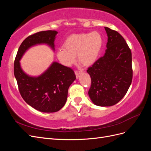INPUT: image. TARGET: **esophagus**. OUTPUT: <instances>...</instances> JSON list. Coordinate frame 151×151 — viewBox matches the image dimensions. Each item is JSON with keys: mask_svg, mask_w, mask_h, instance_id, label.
I'll return each mask as SVG.
<instances>
[{"mask_svg": "<svg viewBox=\"0 0 151 151\" xmlns=\"http://www.w3.org/2000/svg\"><path fill=\"white\" fill-rule=\"evenodd\" d=\"M81 73V70H76L75 71V74H76V76L77 77V78H78L79 76V74Z\"/></svg>", "mask_w": 151, "mask_h": 151, "instance_id": "1", "label": "esophagus"}]
</instances>
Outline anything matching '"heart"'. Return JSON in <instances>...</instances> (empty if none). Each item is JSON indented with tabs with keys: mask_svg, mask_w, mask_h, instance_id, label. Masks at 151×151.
<instances>
[{
	"mask_svg": "<svg viewBox=\"0 0 151 151\" xmlns=\"http://www.w3.org/2000/svg\"><path fill=\"white\" fill-rule=\"evenodd\" d=\"M103 39L98 31L76 34L65 41L63 48L57 52V58L65 66L69 67L77 60L86 66L93 65L98 59L101 52Z\"/></svg>",
	"mask_w": 151,
	"mask_h": 151,
	"instance_id": "1",
	"label": "heart"
}]
</instances>
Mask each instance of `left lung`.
I'll return each instance as SVG.
<instances>
[{
    "instance_id": "8db88e82",
    "label": "left lung",
    "mask_w": 151,
    "mask_h": 151,
    "mask_svg": "<svg viewBox=\"0 0 151 151\" xmlns=\"http://www.w3.org/2000/svg\"><path fill=\"white\" fill-rule=\"evenodd\" d=\"M108 36L106 52L87 70L91 79L88 94L99 106H111L124 97L132 83V52L117 31L104 27Z\"/></svg>"
}]
</instances>
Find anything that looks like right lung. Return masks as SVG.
<instances>
[{
  "instance_id": "right-lung-1",
  "label": "right lung",
  "mask_w": 151,
  "mask_h": 151,
  "mask_svg": "<svg viewBox=\"0 0 151 151\" xmlns=\"http://www.w3.org/2000/svg\"><path fill=\"white\" fill-rule=\"evenodd\" d=\"M58 32L40 31L26 38L18 49L14 64V73L22 98L29 106L44 113H53L64 106L68 89L76 77L71 68L53 62L39 76H30L22 70L20 60L29 48L46 44L55 50L54 42Z\"/></svg>"
}]
</instances>
